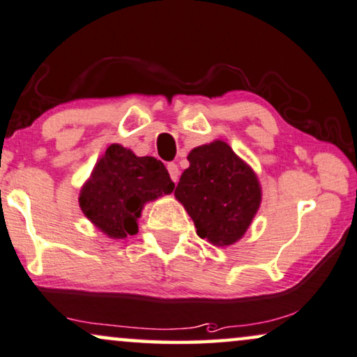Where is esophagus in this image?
Returning <instances> with one entry per match:
<instances>
[{"mask_svg":"<svg viewBox=\"0 0 357 357\" xmlns=\"http://www.w3.org/2000/svg\"><path fill=\"white\" fill-rule=\"evenodd\" d=\"M167 170H169V174H170V178L174 180L175 183L178 182V165L177 164H174V162H170V164H167Z\"/></svg>","mask_w":357,"mask_h":357,"instance_id":"34e87169","label":"esophagus"}]
</instances>
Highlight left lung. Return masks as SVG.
Segmentation results:
<instances>
[{
  "instance_id": "8db88e82",
  "label": "left lung",
  "mask_w": 357,
  "mask_h": 357,
  "mask_svg": "<svg viewBox=\"0 0 357 357\" xmlns=\"http://www.w3.org/2000/svg\"><path fill=\"white\" fill-rule=\"evenodd\" d=\"M175 198L193 220L197 234L215 246L243 238L261 205L257 175L223 141L198 146L188 154Z\"/></svg>"
}]
</instances>
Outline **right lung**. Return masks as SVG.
<instances>
[{"instance_id":"1","label":"right lung","mask_w":357,"mask_h":357,"mask_svg":"<svg viewBox=\"0 0 357 357\" xmlns=\"http://www.w3.org/2000/svg\"><path fill=\"white\" fill-rule=\"evenodd\" d=\"M175 183L155 157H137L111 144L80 190L83 215L101 233L123 239L137 233V218L147 202L174 192Z\"/></svg>"}]
</instances>
